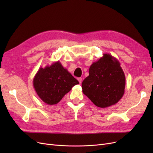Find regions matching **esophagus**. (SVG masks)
Returning a JSON list of instances; mask_svg holds the SVG:
<instances>
[{"label":"esophagus","instance_id":"34e87169","mask_svg":"<svg viewBox=\"0 0 153 153\" xmlns=\"http://www.w3.org/2000/svg\"><path fill=\"white\" fill-rule=\"evenodd\" d=\"M78 82H79V83H80V84H81V83H82V78H78Z\"/></svg>","mask_w":153,"mask_h":153}]
</instances>
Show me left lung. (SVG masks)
I'll list each match as a JSON object with an SVG mask.
<instances>
[{"label": "left lung", "mask_w": 153, "mask_h": 153, "mask_svg": "<svg viewBox=\"0 0 153 153\" xmlns=\"http://www.w3.org/2000/svg\"><path fill=\"white\" fill-rule=\"evenodd\" d=\"M89 73L82 84V92L96 106L106 108L122 98L126 78L117 59L109 53L103 54L92 64Z\"/></svg>", "instance_id": "1"}]
</instances>
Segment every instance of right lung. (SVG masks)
Instances as JSON below:
<instances>
[{
  "label": "right lung",
  "instance_id": "1",
  "mask_svg": "<svg viewBox=\"0 0 153 153\" xmlns=\"http://www.w3.org/2000/svg\"><path fill=\"white\" fill-rule=\"evenodd\" d=\"M79 82L59 61L51 66L40 68L33 79L37 94L43 102L50 105L58 103L72 87Z\"/></svg>",
  "mask_w": 153,
  "mask_h": 153
}]
</instances>
